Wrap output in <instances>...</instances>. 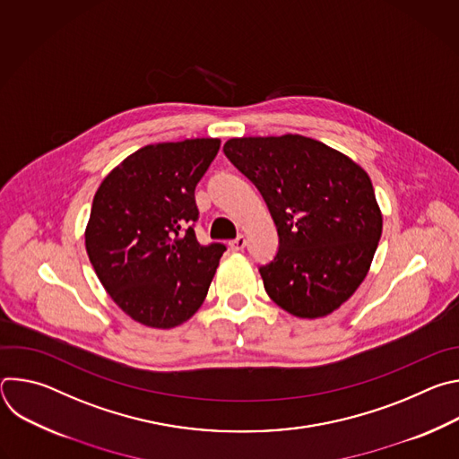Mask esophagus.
<instances>
[{
    "label": "esophagus",
    "instance_id": "obj_1",
    "mask_svg": "<svg viewBox=\"0 0 459 459\" xmlns=\"http://www.w3.org/2000/svg\"><path fill=\"white\" fill-rule=\"evenodd\" d=\"M245 245H247V238L241 234V236H238L236 239H232L230 243H229V247H230V250H234V252H239V250H243L245 248Z\"/></svg>",
    "mask_w": 459,
    "mask_h": 459
}]
</instances>
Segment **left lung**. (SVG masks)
Here are the masks:
<instances>
[{
    "mask_svg": "<svg viewBox=\"0 0 459 459\" xmlns=\"http://www.w3.org/2000/svg\"><path fill=\"white\" fill-rule=\"evenodd\" d=\"M225 156L257 186L280 248L261 267L269 298L303 319L329 316L365 280L383 216L365 169L299 134L232 138Z\"/></svg>",
    "mask_w": 459,
    "mask_h": 459,
    "instance_id": "left-lung-1",
    "label": "left lung"
}]
</instances>
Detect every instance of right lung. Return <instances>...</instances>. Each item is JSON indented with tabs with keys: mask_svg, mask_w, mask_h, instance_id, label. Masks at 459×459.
Returning <instances> with one entry per match:
<instances>
[{
	"mask_svg": "<svg viewBox=\"0 0 459 459\" xmlns=\"http://www.w3.org/2000/svg\"><path fill=\"white\" fill-rule=\"evenodd\" d=\"M220 145L195 138L142 147L94 194L89 259L114 303L145 326L174 329L205 301L225 245L195 239L194 190Z\"/></svg>",
	"mask_w": 459,
	"mask_h": 459,
	"instance_id": "1",
	"label": "right lung"
}]
</instances>
